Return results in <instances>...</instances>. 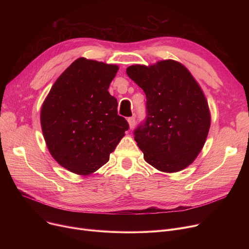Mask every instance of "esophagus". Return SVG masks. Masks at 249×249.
<instances>
[{
    "instance_id": "esophagus-1",
    "label": "esophagus",
    "mask_w": 249,
    "mask_h": 249,
    "mask_svg": "<svg viewBox=\"0 0 249 249\" xmlns=\"http://www.w3.org/2000/svg\"><path fill=\"white\" fill-rule=\"evenodd\" d=\"M128 124H129V128L130 129H133V127L135 126V124H136V121H135V118L134 117H130V118H128Z\"/></svg>"
}]
</instances>
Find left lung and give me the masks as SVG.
<instances>
[{"mask_svg":"<svg viewBox=\"0 0 249 249\" xmlns=\"http://www.w3.org/2000/svg\"><path fill=\"white\" fill-rule=\"evenodd\" d=\"M126 72L146 96L147 119L134 131L145 161L162 173L182 171L197 159L210 129L203 89L185 65L173 59L130 65Z\"/></svg>","mask_w":249,"mask_h":249,"instance_id":"obj_1","label":"left lung"}]
</instances>
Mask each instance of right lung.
Listing matches in <instances>:
<instances>
[{"label":"right lung","mask_w":249,"mask_h":249,"mask_svg":"<svg viewBox=\"0 0 249 249\" xmlns=\"http://www.w3.org/2000/svg\"><path fill=\"white\" fill-rule=\"evenodd\" d=\"M119 67L80 57L51 87L40 112L43 137L62 167L89 176L108 162L129 125L108 91Z\"/></svg>","instance_id":"add662e5"}]
</instances>
